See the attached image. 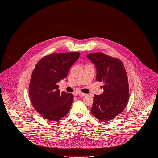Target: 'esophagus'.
<instances>
[{"instance_id":"1","label":"esophagus","mask_w":158,"mask_h":158,"mask_svg":"<svg viewBox=\"0 0 158 158\" xmlns=\"http://www.w3.org/2000/svg\"><path fill=\"white\" fill-rule=\"evenodd\" d=\"M78 94H79V95H81V96H86V94L83 93V92H78Z\"/></svg>"}]
</instances>
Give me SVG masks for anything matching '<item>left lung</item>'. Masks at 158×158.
I'll list each match as a JSON object with an SVG mask.
<instances>
[{"mask_svg":"<svg viewBox=\"0 0 158 158\" xmlns=\"http://www.w3.org/2000/svg\"><path fill=\"white\" fill-rule=\"evenodd\" d=\"M86 57L96 66L97 81L104 83L103 93L94 97L91 113L98 120L109 121L127 104L130 95L126 69L120 59L104 53H92Z\"/></svg>","mask_w":158,"mask_h":158,"instance_id":"left-lung-1","label":"left lung"}]
</instances>
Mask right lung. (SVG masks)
Listing matches in <instances>:
<instances>
[{"label": "right lung", "mask_w": 158, "mask_h": 158, "mask_svg": "<svg viewBox=\"0 0 158 158\" xmlns=\"http://www.w3.org/2000/svg\"><path fill=\"white\" fill-rule=\"evenodd\" d=\"M80 53H53L38 61L34 69L29 86L31 102L43 118L60 120L68 114L73 100L71 93H60L57 85L66 77Z\"/></svg>", "instance_id": "add662e5"}]
</instances>
